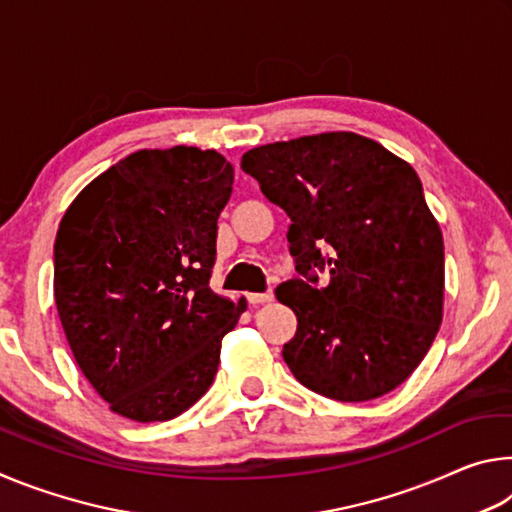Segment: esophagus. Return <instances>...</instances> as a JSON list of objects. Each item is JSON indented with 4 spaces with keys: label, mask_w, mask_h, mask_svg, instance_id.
Wrapping results in <instances>:
<instances>
[{
    "label": "esophagus",
    "mask_w": 512,
    "mask_h": 512,
    "mask_svg": "<svg viewBox=\"0 0 512 512\" xmlns=\"http://www.w3.org/2000/svg\"><path fill=\"white\" fill-rule=\"evenodd\" d=\"M248 302L253 307H257V305H264V302H271L273 300V293L271 291H266V293H248Z\"/></svg>",
    "instance_id": "34e87169"
}]
</instances>
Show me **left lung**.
Here are the masks:
<instances>
[{"label": "left lung", "mask_w": 512, "mask_h": 512, "mask_svg": "<svg viewBox=\"0 0 512 512\" xmlns=\"http://www.w3.org/2000/svg\"><path fill=\"white\" fill-rule=\"evenodd\" d=\"M289 214L298 277L275 296L298 318L282 357L329 400L391 393L420 366L443 320L445 246L409 162L357 133L264 144L241 158ZM330 282L317 287V273Z\"/></svg>", "instance_id": "obj_1"}]
</instances>
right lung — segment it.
I'll return each instance as SVG.
<instances>
[{
	"label": "right lung",
	"mask_w": 512,
	"mask_h": 512,
	"mask_svg": "<svg viewBox=\"0 0 512 512\" xmlns=\"http://www.w3.org/2000/svg\"><path fill=\"white\" fill-rule=\"evenodd\" d=\"M235 171L196 146L112 164L67 207L54 298L74 359L110 409L164 422L212 386L237 305L216 296V219Z\"/></svg>",
	"instance_id": "right-lung-1"
}]
</instances>
